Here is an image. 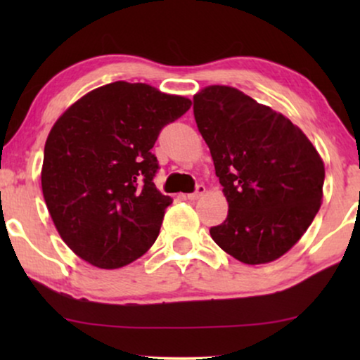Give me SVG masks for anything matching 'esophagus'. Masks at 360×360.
<instances>
[{"instance_id":"1","label":"esophagus","mask_w":360,"mask_h":360,"mask_svg":"<svg viewBox=\"0 0 360 360\" xmlns=\"http://www.w3.org/2000/svg\"><path fill=\"white\" fill-rule=\"evenodd\" d=\"M205 191H206L205 185H198V186H196V190L193 191V193H188V195H186V198H188L190 201H195V200H198L200 196H203V195H205Z\"/></svg>"}]
</instances>
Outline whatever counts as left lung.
<instances>
[{
	"label": "left lung",
	"instance_id": "8db88e82",
	"mask_svg": "<svg viewBox=\"0 0 360 360\" xmlns=\"http://www.w3.org/2000/svg\"><path fill=\"white\" fill-rule=\"evenodd\" d=\"M193 112L229 205L211 238L244 264L280 259L321 206V155L288 117L238 88H203L193 96Z\"/></svg>",
	"mask_w": 360,
	"mask_h": 360
}]
</instances>
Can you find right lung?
<instances>
[{
	"label": "right lung",
	"mask_w": 360,
	"mask_h": 360,
	"mask_svg": "<svg viewBox=\"0 0 360 360\" xmlns=\"http://www.w3.org/2000/svg\"><path fill=\"white\" fill-rule=\"evenodd\" d=\"M191 100L146 83L95 88L56 121L44 147L42 193L68 248L98 269H120L159 236L170 196L154 185L162 127Z\"/></svg>",
	"instance_id": "obj_1"
}]
</instances>
